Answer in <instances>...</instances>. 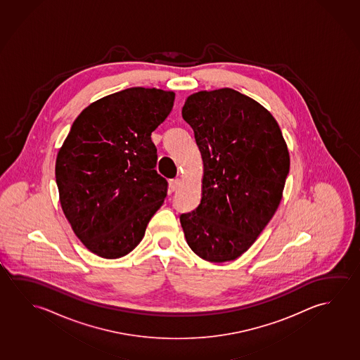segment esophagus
Masks as SVG:
<instances>
[{
    "mask_svg": "<svg viewBox=\"0 0 360 360\" xmlns=\"http://www.w3.org/2000/svg\"><path fill=\"white\" fill-rule=\"evenodd\" d=\"M169 185H170V188H172V191H175V190L180 188L181 180H180V179H172V180H170Z\"/></svg>",
    "mask_w": 360,
    "mask_h": 360,
    "instance_id": "obj_1",
    "label": "esophagus"
}]
</instances>
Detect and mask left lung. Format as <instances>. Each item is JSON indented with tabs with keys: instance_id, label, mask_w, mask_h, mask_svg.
<instances>
[{
	"instance_id": "obj_1",
	"label": "left lung",
	"mask_w": 360,
	"mask_h": 360,
	"mask_svg": "<svg viewBox=\"0 0 360 360\" xmlns=\"http://www.w3.org/2000/svg\"><path fill=\"white\" fill-rule=\"evenodd\" d=\"M202 162L199 206L180 215L188 246L210 263L235 260L268 225L283 196L290 158L268 110L233 89L186 98Z\"/></svg>"
}]
</instances>
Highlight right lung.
I'll use <instances>...</instances> for the list:
<instances>
[{"label": "right lung", "mask_w": 360, "mask_h": 360, "mask_svg": "<svg viewBox=\"0 0 360 360\" xmlns=\"http://www.w3.org/2000/svg\"><path fill=\"white\" fill-rule=\"evenodd\" d=\"M175 94L131 87L92 103L71 126L56 159L63 214L89 250L125 257L160 209L167 181L155 170L151 132L164 122Z\"/></svg>", "instance_id": "1"}]
</instances>
